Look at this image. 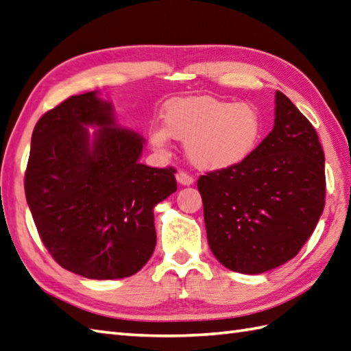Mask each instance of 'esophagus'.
Masks as SVG:
<instances>
[{
    "mask_svg": "<svg viewBox=\"0 0 351 351\" xmlns=\"http://www.w3.org/2000/svg\"><path fill=\"white\" fill-rule=\"evenodd\" d=\"M176 181L180 182L181 185H191L193 182H195V180H193V176H190L187 171H178V173H176Z\"/></svg>",
    "mask_w": 351,
    "mask_h": 351,
    "instance_id": "obj_1",
    "label": "esophagus"
}]
</instances>
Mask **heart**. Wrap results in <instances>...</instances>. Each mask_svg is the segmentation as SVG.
Returning <instances> with one entry per match:
<instances>
[{
	"label": "heart",
	"mask_w": 351,
	"mask_h": 351,
	"mask_svg": "<svg viewBox=\"0 0 351 351\" xmlns=\"http://www.w3.org/2000/svg\"><path fill=\"white\" fill-rule=\"evenodd\" d=\"M164 128H151L149 141L166 151L169 136L185 141L190 161L200 169H226L255 151L263 134V119L249 102L230 104L211 96L171 101L162 110Z\"/></svg>",
	"instance_id": "heart-1"
}]
</instances>
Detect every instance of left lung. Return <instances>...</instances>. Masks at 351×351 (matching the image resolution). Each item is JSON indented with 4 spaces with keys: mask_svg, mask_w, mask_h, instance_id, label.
Segmentation results:
<instances>
[{
    "mask_svg": "<svg viewBox=\"0 0 351 351\" xmlns=\"http://www.w3.org/2000/svg\"><path fill=\"white\" fill-rule=\"evenodd\" d=\"M274 116L271 132L247 158L197 181L208 244L237 273L288 263L323 214L324 152L317 131L279 90Z\"/></svg>",
    "mask_w": 351,
    "mask_h": 351,
    "instance_id": "obj_1",
    "label": "left lung"
}]
</instances>
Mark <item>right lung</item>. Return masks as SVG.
<instances>
[{"mask_svg":"<svg viewBox=\"0 0 351 351\" xmlns=\"http://www.w3.org/2000/svg\"><path fill=\"white\" fill-rule=\"evenodd\" d=\"M86 125L100 130L90 136ZM143 145L98 92L71 96L36 123L25 197L45 247L66 270L122 279L152 256L154 206L176 191V171L138 162Z\"/></svg>","mask_w":351,"mask_h":351,"instance_id":"obj_1","label":"right lung"}]
</instances>
